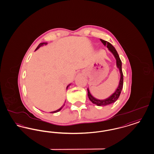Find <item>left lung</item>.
Listing matches in <instances>:
<instances>
[{
    "label": "left lung",
    "instance_id": "obj_1",
    "mask_svg": "<svg viewBox=\"0 0 154 154\" xmlns=\"http://www.w3.org/2000/svg\"><path fill=\"white\" fill-rule=\"evenodd\" d=\"M100 41L101 42L104 44V46H106V47L108 48L109 50L111 51V53L115 56L116 60V65L117 68H119L120 73V80L119 82V86L117 87L116 91L114 93H113L111 95L110 97H109L107 99H104V100H99V99L94 98L92 95L89 92V90L88 88V96L89 97V99L92 101L93 104L97 105L98 106H105V105H110L113 103H115L117 99H119L120 94L121 93V92L122 91L123 86V74L122 72V61L119 57V55L117 53V51L115 49V48L111 45V43L107 41H105L104 40H103L100 39Z\"/></svg>",
    "mask_w": 154,
    "mask_h": 154
}]
</instances>
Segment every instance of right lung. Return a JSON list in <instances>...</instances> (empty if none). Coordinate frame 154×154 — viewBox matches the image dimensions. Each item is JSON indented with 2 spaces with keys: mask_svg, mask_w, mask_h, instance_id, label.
<instances>
[{
  "mask_svg": "<svg viewBox=\"0 0 154 154\" xmlns=\"http://www.w3.org/2000/svg\"><path fill=\"white\" fill-rule=\"evenodd\" d=\"M47 44V43H45V42H43V43H41L38 46V47H37V48H36V49H35V50H37V49H38L41 46H42V45H46ZM69 86V85H68V86H67V88H68V86ZM65 105V104H63V105L59 109H58V110H57V111H53V112H50V113H56V112H59V111H60L61 109L63 107V106Z\"/></svg>",
  "mask_w": 154,
  "mask_h": 154,
  "instance_id": "add662e5",
  "label": "right lung"
}]
</instances>
